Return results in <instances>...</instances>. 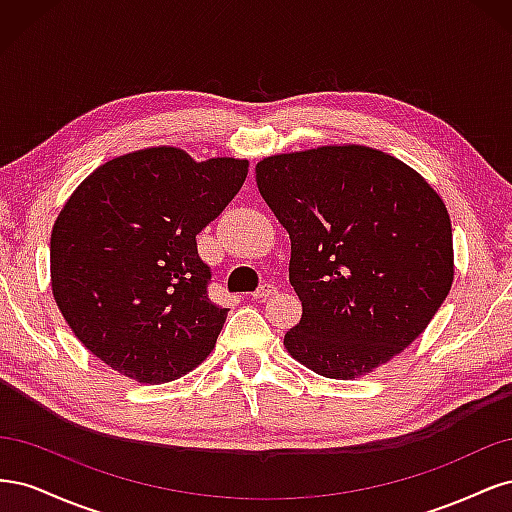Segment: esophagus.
Segmentation results:
<instances>
[{"label": "esophagus", "mask_w": 512, "mask_h": 512, "mask_svg": "<svg viewBox=\"0 0 512 512\" xmlns=\"http://www.w3.org/2000/svg\"><path fill=\"white\" fill-rule=\"evenodd\" d=\"M275 290H277V288L267 282V284H262V286L252 294V297H254L256 301H265V299L271 297V294H275Z\"/></svg>", "instance_id": "esophagus-1"}]
</instances>
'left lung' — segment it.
I'll list each match as a JSON object with an SVG mask.
<instances>
[{
	"label": "left lung",
	"instance_id": "left-lung-1",
	"mask_svg": "<svg viewBox=\"0 0 512 512\" xmlns=\"http://www.w3.org/2000/svg\"><path fill=\"white\" fill-rule=\"evenodd\" d=\"M256 183L290 235L303 305L284 346L318 376L352 380L404 352L453 286V228L414 168L365 145L277 153Z\"/></svg>",
	"mask_w": 512,
	"mask_h": 512
}]
</instances>
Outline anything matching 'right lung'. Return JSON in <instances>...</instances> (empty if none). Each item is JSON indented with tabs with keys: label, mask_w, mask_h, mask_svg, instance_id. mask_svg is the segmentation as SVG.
Returning a JSON list of instances; mask_svg holds the SVG:
<instances>
[{
	"label": "right lung",
	"mask_w": 512,
	"mask_h": 512,
	"mask_svg": "<svg viewBox=\"0 0 512 512\" xmlns=\"http://www.w3.org/2000/svg\"><path fill=\"white\" fill-rule=\"evenodd\" d=\"M250 162H196L149 147L98 166L51 232V288L79 342L136 382L177 380L203 363L228 309L209 301L196 235L230 203Z\"/></svg>",
	"instance_id": "add662e5"
}]
</instances>
